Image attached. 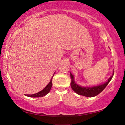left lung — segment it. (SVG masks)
<instances>
[{
  "mask_svg": "<svg viewBox=\"0 0 125 125\" xmlns=\"http://www.w3.org/2000/svg\"><path fill=\"white\" fill-rule=\"evenodd\" d=\"M113 75L114 70L112 75L108 78V81L106 82L103 84L93 86H82L76 83V82L74 81V76L70 73L71 87L73 91L79 95H84V96L87 97H93L96 96L106 87L108 84L109 83V82L112 79Z\"/></svg>",
  "mask_w": 125,
  "mask_h": 125,
  "instance_id": "8db88e82",
  "label": "left lung"
}]
</instances>
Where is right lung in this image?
<instances>
[{
  "label": "right lung",
  "mask_w": 125,
  "mask_h": 125,
  "mask_svg": "<svg viewBox=\"0 0 125 125\" xmlns=\"http://www.w3.org/2000/svg\"><path fill=\"white\" fill-rule=\"evenodd\" d=\"M55 74V73H54ZM54 74L53 75L51 79H50V81L49 82V83L47 85L44 87V88L42 90V91H40L38 93H36V94H26L25 95L29 97H33V98H35V97H42L44 96V95H46L47 94H48L49 92L50 89L52 88V79L53 76H54Z\"/></svg>",
  "instance_id": "right-lung-1"
}]
</instances>
